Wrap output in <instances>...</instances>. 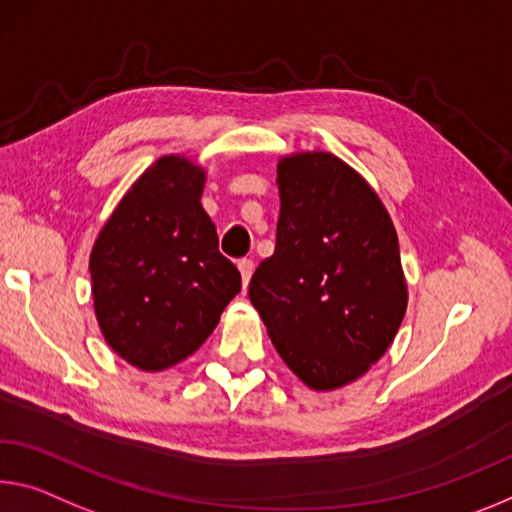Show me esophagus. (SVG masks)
Listing matches in <instances>:
<instances>
[{
	"label": "esophagus",
	"instance_id": "esophagus-1",
	"mask_svg": "<svg viewBox=\"0 0 512 512\" xmlns=\"http://www.w3.org/2000/svg\"><path fill=\"white\" fill-rule=\"evenodd\" d=\"M253 271H255V264L250 262V259H241V262H239V273H241V282H243V287L248 285L250 278H253Z\"/></svg>",
	"mask_w": 512,
	"mask_h": 512
}]
</instances>
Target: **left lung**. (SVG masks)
<instances>
[{"instance_id": "1", "label": "left lung", "mask_w": 512, "mask_h": 512, "mask_svg": "<svg viewBox=\"0 0 512 512\" xmlns=\"http://www.w3.org/2000/svg\"><path fill=\"white\" fill-rule=\"evenodd\" d=\"M275 253L248 296L300 383L332 392L383 358L408 307L399 237L383 200L326 150L278 159Z\"/></svg>"}]
</instances>
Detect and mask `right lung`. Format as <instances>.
Instances as JSON below:
<instances>
[{
  "instance_id": "obj_1",
  "label": "right lung",
  "mask_w": 512,
  "mask_h": 512,
  "mask_svg": "<svg viewBox=\"0 0 512 512\" xmlns=\"http://www.w3.org/2000/svg\"><path fill=\"white\" fill-rule=\"evenodd\" d=\"M205 182L198 161L164 154L129 186L93 243L97 326L111 351L141 371H166L196 353L241 291L200 202Z\"/></svg>"
}]
</instances>
